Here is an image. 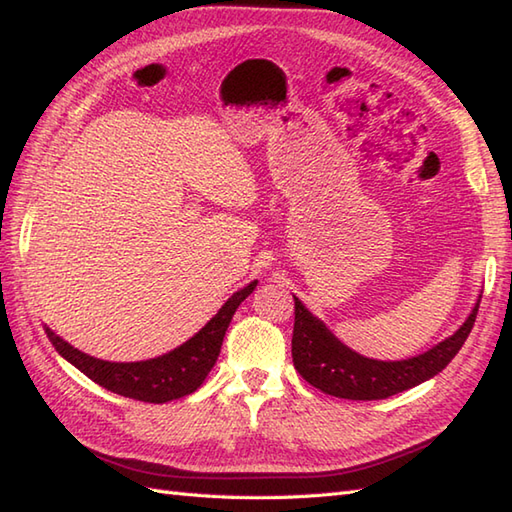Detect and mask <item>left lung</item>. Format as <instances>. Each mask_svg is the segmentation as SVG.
I'll list each match as a JSON object with an SVG mask.
<instances>
[{"instance_id":"left-lung-1","label":"left lung","mask_w":512,"mask_h":512,"mask_svg":"<svg viewBox=\"0 0 512 512\" xmlns=\"http://www.w3.org/2000/svg\"><path fill=\"white\" fill-rule=\"evenodd\" d=\"M480 299H477L469 319L460 325V330L433 345L431 350L405 358V361H376V358H367L341 343L332 330H328V325L314 317L295 297L292 363L301 378L321 389L323 394L347 400L389 398L440 374L453 361V356L462 350L466 336L473 330Z\"/></svg>"}]
</instances>
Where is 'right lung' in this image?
<instances>
[{"label": "right lung", "mask_w": 512, "mask_h": 512, "mask_svg": "<svg viewBox=\"0 0 512 512\" xmlns=\"http://www.w3.org/2000/svg\"><path fill=\"white\" fill-rule=\"evenodd\" d=\"M257 281L237 290L224 306L217 310L215 317L204 328L193 334L187 343L162 356L149 358V361L136 363H112L103 358H94L81 350H76L68 341L46 328L50 343L54 345L65 361L72 363L79 372L92 378L96 385L114 391L118 396L143 400V402H169L182 396L193 394L204 378L209 376L217 356L222 350L224 334L228 330L235 310L239 308L250 292L255 290Z\"/></svg>", "instance_id": "obj_1"}]
</instances>
